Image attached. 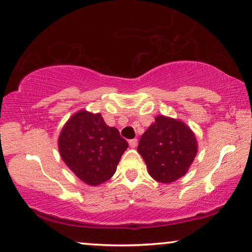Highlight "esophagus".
Returning <instances> with one entry per match:
<instances>
[{
	"instance_id": "obj_1",
	"label": "esophagus",
	"mask_w": 252,
	"mask_h": 252,
	"mask_svg": "<svg viewBox=\"0 0 252 252\" xmlns=\"http://www.w3.org/2000/svg\"><path fill=\"white\" fill-rule=\"evenodd\" d=\"M137 145H138L137 139H131V140H129V146L131 148H136Z\"/></svg>"
}]
</instances>
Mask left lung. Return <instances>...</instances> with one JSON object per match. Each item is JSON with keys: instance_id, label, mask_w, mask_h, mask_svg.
<instances>
[{"instance_id": "left-lung-1", "label": "left lung", "mask_w": 252, "mask_h": 252, "mask_svg": "<svg viewBox=\"0 0 252 252\" xmlns=\"http://www.w3.org/2000/svg\"><path fill=\"white\" fill-rule=\"evenodd\" d=\"M137 149L149 175L158 182L171 183L186 175L198 153V142L185 122L157 115L141 136Z\"/></svg>"}]
</instances>
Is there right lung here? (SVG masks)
Masks as SVG:
<instances>
[{
    "label": "right lung",
    "instance_id": "1",
    "mask_svg": "<svg viewBox=\"0 0 252 252\" xmlns=\"http://www.w3.org/2000/svg\"><path fill=\"white\" fill-rule=\"evenodd\" d=\"M63 162L86 185L97 187L114 175L127 148L119 130L100 113L80 110L63 126L58 140Z\"/></svg>",
    "mask_w": 252,
    "mask_h": 252
}]
</instances>
